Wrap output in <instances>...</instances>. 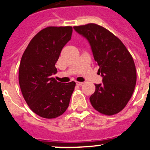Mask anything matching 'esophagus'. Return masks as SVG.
Listing matches in <instances>:
<instances>
[{
    "instance_id": "1",
    "label": "esophagus",
    "mask_w": 150,
    "mask_h": 150,
    "mask_svg": "<svg viewBox=\"0 0 150 150\" xmlns=\"http://www.w3.org/2000/svg\"><path fill=\"white\" fill-rule=\"evenodd\" d=\"M76 84L77 85V86H82V85L83 84V83H82V82H76Z\"/></svg>"
}]
</instances>
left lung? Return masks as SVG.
I'll return each mask as SVG.
<instances>
[{
  "label": "left lung",
  "instance_id": "left-lung-1",
  "mask_svg": "<svg viewBox=\"0 0 150 150\" xmlns=\"http://www.w3.org/2000/svg\"><path fill=\"white\" fill-rule=\"evenodd\" d=\"M74 28L89 42L103 77V83L95 84L90 97L91 105L102 114H116L127 105L136 86L133 58L122 42L105 28L89 23Z\"/></svg>",
  "mask_w": 150,
  "mask_h": 150
}]
</instances>
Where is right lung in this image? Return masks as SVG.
<instances>
[{
    "label": "right lung",
    "instance_id": "right-lung-1",
    "mask_svg": "<svg viewBox=\"0 0 150 150\" xmlns=\"http://www.w3.org/2000/svg\"><path fill=\"white\" fill-rule=\"evenodd\" d=\"M71 26H50L30 41L19 65L18 83L30 109L40 117L54 119L65 112L76 83H62L52 77L55 63L71 38Z\"/></svg>",
    "mask_w": 150,
    "mask_h": 150
}]
</instances>
